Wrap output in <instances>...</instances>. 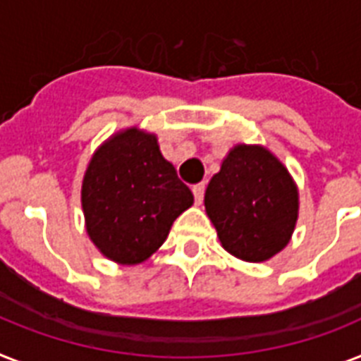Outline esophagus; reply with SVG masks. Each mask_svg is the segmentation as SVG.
<instances>
[{
    "label": "esophagus",
    "mask_w": 361,
    "mask_h": 361,
    "mask_svg": "<svg viewBox=\"0 0 361 361\" xmlns=\"http://www.w3.org/2000/svg\"><path fill=\"white\" fill-rule=\"evenodd\" d=\"M204 190H206V185H204V183L192 187V195H195V202L198 206H200L202 200H204Z\"/></svg>",
    "instance_id": "esophagus-1"
}]
</instances>
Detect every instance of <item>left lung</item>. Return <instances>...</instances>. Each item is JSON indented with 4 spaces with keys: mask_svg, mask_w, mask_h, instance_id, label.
<instances>
[{
    "mask_svg": "<svg viewBox=\"0 0 361 361\" xmlns=\"http://www.w3.org/2000/svg\"><path fill=\"white\" fill-rule=\"evenodd\" d=\"M222 248L262 263L287 247L298 221V187L287 166L262 145H235L204 196Z\"/></svg>",
    "mask_w": 361,
    "mask_h": 361,
    "instance_id": "8db88e82",
    "label": "left lung"
}]
</instances>
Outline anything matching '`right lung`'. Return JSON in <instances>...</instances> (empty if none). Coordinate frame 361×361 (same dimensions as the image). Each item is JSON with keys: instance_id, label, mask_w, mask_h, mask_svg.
Here are the masks:
<instances>
[{"instance_id": "obj_1", "label": "right lung", "mask_w": 361, "mask_h": 361, "mask_svg": "<svg viewBox=\"0 0 361 361\" xmlns=\"http://www.w3.org/2000/svg\"><path fill=\"white\" fill-rule=\"evenodd\" d=\"M192 192L163 157L157 135L131 126L96 148L81 183L90 241L118 265H139L159 250Z\"/></svg>"}]
</instances>
